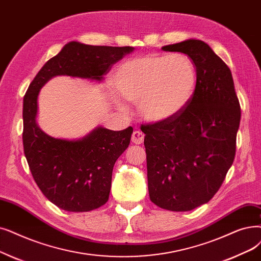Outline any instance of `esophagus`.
Here are the masks:
<instances>
[{
    "label": "esophagus",
    "mask_w": 261,
    "mask_h": 261,
    "mask_svg": "<svg viewBox=\"0 0 261 261\" xmlns=\"http://www.w3.org/2000/svg\"><path fill=\"white\" fill-rule=\"evenodd\" d=\"M144 133L142 132V131H140V130H135L134 132H133V134H132V138H131V140H132V142L134 143V144H137V145H140V144H142L143 142H144Z\"/></svg>",
    "instance_id": "34e87169"
}]
</instances>
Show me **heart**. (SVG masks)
Masks as SVG:
<instances>
[{"label":"heart","instance_id":"obj_1","mask_svg":"<svg viewBox=\"0 0 261 261\" xmlns=\"http://www.w3.org/2000/svg\"><path fill=\"white\" fill-rule=\"evenodd\" d=\"M196 68L185 54L146 55L121 64L113 75L120 96L138 105L141 116L161 122L182 111L194 94ZM116 105L123 103L116 99Z\"/></svg>","mask_w":261,"mask_h":261}]
</instances>
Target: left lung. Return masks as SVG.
Returning a JSON list of instances; mask_svg holds the SVG:
<instances>
[{
  "mask_svg": "<svg viewBox=\"0 0 261 261\" xmlns=\"http://www.w3.org/2000/svg\"><path fill=\"white\" fill-rule=\"evenodd\" d=\"M162 50L187 54L197 79L179 114L142 129L149 197L162 209L190 211L214 196L232 165L240 103L230 69L206 42L188 39Z\"/></svg>",
  "mask_w": 261,
  "mask_h": 261,
  "instance_id": "8db88e82",
  "label": "left lung"
}]
</instances>
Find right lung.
Returning a JSON list of instances; mask_svg holds the SVG:
<instances>
[{
	"label": "right lung",
	"mask_w": 261,
	"mask_h": 261,
	"mask_svg": "<svg viewBox=\"0 0 261 261\" xmlns=\"http://www.w3.org/2000/svg\"><path fill=\"white\" fill-rule=\"evenodd\" d=\"M133 47L65 44L30 84L23 98V148L38 188L52 203L70 212H86L108 201L113 167L128 148L132 127L112 131L97 127L79 140L55 139L37 124L40 88L56 75L101 82L112 66Z\"/></svg>",
	"instance_id": "1"
}]
</instances>
